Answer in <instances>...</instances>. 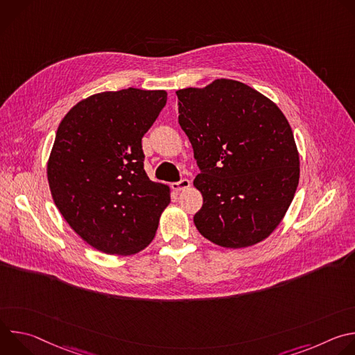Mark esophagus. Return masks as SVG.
Returning a JSON list of instances; mask_svg holds the SVG:
<instances>
[{
	"instance_id": "1",
	"label": "esophagus",
	"mask_w": 355,
	"mask_h": 355,
	"mask_svg": "<svg viewBox=\"0 0 355 355\" xmlns=\"http://www.w3.org/2000/svg\"><path fill=\"white\" fill-rule=\"evenodd\" d=\"M189 185H191L189 180H187V178H182V180L177 181V182H173V184H171V188H173V189H175V191H182V189H187V188H189Z\"/></svg>"
}]
</instances>
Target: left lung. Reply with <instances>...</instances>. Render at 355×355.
Instances as JSON below:
<instances>
[{
	"instance_id": "8db88e82",
	"label": "left lung",
	"mask_w": 355,
	"mask_h": 355,
	"mask_svg": "<svg viewBox=\"0 0 355 355\" xmlns=\"http://www.w3.org/2000/svg\"><path fill=\"white\" fill-rule=\"evenodd\" d=\"M178 123L200 173L199 233L226 248L256 244L285 216L299 182L292 129L271 99L240 81L178 89Z\"/></svg>"
}]
</instances>
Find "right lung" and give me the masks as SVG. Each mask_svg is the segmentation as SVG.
<instances>
[{
	"instance_id": "add662e5",
	"label": "right lung",
	"mask_w": 355,
	"mask_h": 355,
	"mask_svg": "<svg viewBox=\"0 0 355 355\" xmlns=\"http://www.w3.org/2000/svg\"><path fill=\"white\" fill-rule=\"evenodd\" d=\"M166 103L163 89L105 91L80 101L59 125L50 192L70 227L107 254L147 247L170 204V188L147 177L141 148Z\"/></svg>"
}]
</instances>
